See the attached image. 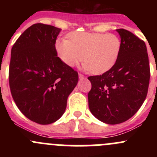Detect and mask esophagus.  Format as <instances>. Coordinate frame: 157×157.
Masks as SVG:
<instances>
[{"mask_svg":"<svg viewBox=\"0 0 157 157\" xmlns=\"http://www.w3.org/2000/svg\"><path fill=\"white\" fill-rule=\"evenodd\" d=\"M79 78H80V79H83V78H84V76H83L82 74H79Z\"/></svg>","mask_w":157,"mask_h":157,"instance_id":"34e87169","label":"esophagus"}]
</instances>
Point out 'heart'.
<instances>
[{
    "instance_id": "1",
    "label": "heart",
    "mask_w": 157,
    "mask_h": 157,
    "mask_svg": "<svg viewBox=\"0 0 157 157\" xmlns=\"http://www.w3.org/2000/svg\"><path fill=\"white\" fill-rule=\"evenodd\" d=\"M121 47L119 37L112 33H73L68 39L55 42L57 54L64 64L72 67L83 60V68L95 74H103L115 65Z\"/></svg>"
}]
</instances>
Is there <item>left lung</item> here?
I'll use <instances>...</instances> for the list:
<instances>
[{"mask_svg":"<svg viewBox=\"0 0 157 157\" xmlns=\"http://www.w3.org/2000/svg\"><path fill=\"white\" fill-rule=\"evenodd\" d=\"M121 47L115 65L102 75L90 76L89 108L97 119L109 124L131 118L144 102L150 70L145 42L130 31L118 29Z\"/></svg>","mask_w":157,"mask_h":157,"instance_id":"1","label":"left lung"}]
</instances>
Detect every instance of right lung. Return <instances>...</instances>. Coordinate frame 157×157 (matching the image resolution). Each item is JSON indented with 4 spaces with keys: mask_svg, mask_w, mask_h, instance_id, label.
Returning <instances> with one entry per match:
<instances>
[{
    "mask_svg": "<svg viewBox=\"0 0 157 157\" xmlns=\"http://www.w3.org/2000/svg\"><path fill=\"white\" fill-rule=\"evenodd\" d=\"M61 29L36 23L23 32L11 49L9 84L20 112L31 121L48 124L59 119L78 73L57 56Z\"/></svg>",
    "mask_w": 157,
    "mask_h": 157,
    "instance_id": "add662e5",
    "label": "right lung"
}]
</instances>
